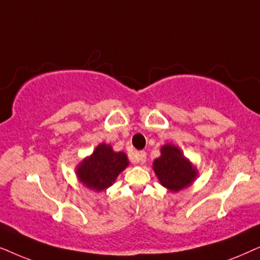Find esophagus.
Returning a JSON list of instances; mask_svg holds the SVG:
<instances>
[{
	"mask_svg": "<svg viewBox=\"0 0 260 260\" xmlns=\"http://www.w3.org/2000/svg\"><path fill=\"white\" fill-rule=\"evenodd\" d=\"M146 161V152H138L137 154V162H140V164H144Z\"/></svg>",
	"mask_w": 260,
	"mask_h": 260,
	"instance_id": "1",
	"label": "esophagus"
}]
</instances>
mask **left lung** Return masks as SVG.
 I'll return each instance as SVG.
<instances>
[{
  "mask_svg": "<svg viewBox=\"0 0 260 260\" xmlns=\"http://www.w3.org/2000/svg\"><path fill=\"white\" fill-rule=\"evenodd\" d=\"M152 169L159 183L172 192L188 188L199 176L196 166L172 144L162 145L160 157L154 159Z\"/></svg>",
  "mask_w": 260,
  "mask_h": 260,
  "instance_id": "1",
  "label": "left lung"
}]
</instances>
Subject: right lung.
Returning a JSON list of instances; mask_svg holds the SVG:
<instances>
[{
    "instance_id": "obj_1",
    "label": "right lung",
    "mask_w": 260,
    "mask_h": 260,
    "mask_svg": "<svg viewBox=\"0 0 260 260\" xmlns=\"http://www.w3.org/2000/svg\"><path fill=\"white\" fill-rule=\"evenodd\" d=\"M128 165L124 152H115L112 145L102 143L76 166V176L86 188L100 192L113 185Z\"/></svg>"
}]
</instances>
